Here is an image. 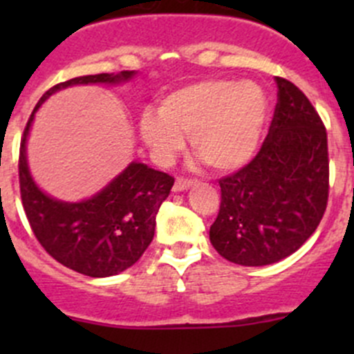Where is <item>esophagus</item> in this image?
Listing matches in <instances>:
<instances>
[{
    "instance_id": "obj_1",
    "label": "esophagus",
    "mask_w": 354,
    "mask_h": 354,
    "mask_svg": "<svg viewBox=\"0 0 354 354\" xmlns=\"http://www.w3.org/2000/svg\"><path fill=\"white\" fill-rule=\"evenodd\" d=\"M195 183H197L195 180H183V178H178V180L174 181L173 190L174 192H185V190H188V188L194 187Z\"/></svg>"
}]
</instances>
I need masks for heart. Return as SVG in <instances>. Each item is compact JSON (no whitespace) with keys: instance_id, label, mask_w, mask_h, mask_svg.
<instances>
[{"instance_id":"heart-1","label":"heart","mask_w":354,"mask_h":354,"mask_svg":"<svg viewBox=\"0 0 354 354\" xmlns=\"http://www.w3.org/2000/svg\"><path fill=\"white\" fill-rule=\"evenodd\" d=\"M269 120V97L253 82L203 80L160 99L157 116L138 121L142 140L159 162L181 152L183 137L207 166L236 171L253 159Z\"/></svg>"}]
</instances>
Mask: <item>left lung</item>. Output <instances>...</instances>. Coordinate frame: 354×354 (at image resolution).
Here are the masks:
<instances>
[{
    "label": "left lung",
    "instance_id": "obj_1",
    "mask_svg": "<svg viewBox=\"0 0 354 354\" xmlns=\"http://www.w3.org/2000/svg\"><path fill=\"white\" fill-rule=\"evenodd\" d=\"M276 84V111L259 154L219 180L210 243L238 266H269L295 253L315 233L329 197L326 127L295 84L281 77Z\"/></svg>",
    "mask_w": 354,
    "mask_h": 354
}]
</instances>
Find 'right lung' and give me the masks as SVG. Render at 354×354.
I'll use <instances>...</instances> for the list:
<instances>
[{"label":"right lung","mask_w":354,"mask_h":354,"mask_svg":"<svg viewBox=\"0 0 354 354\" xmlns=\"http://www.w3.org/2000/svg\"><path fill=\"white\" fill-rule=\"evenodd\" d=\"M135 71L85 75L49 88L32 111L20 144V195L28 224L55 260L88 277H109L133 266L156 231L159 207L174 178L131 160L102 190L80 202H63L37 187L27 162V138L35 113L46 99L73 85L123 84Z\"/></svg>","instance_id":"obj_1"}]
</instances>
